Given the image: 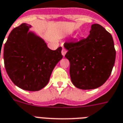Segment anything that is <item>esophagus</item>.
Wrapping results in <instances>:
<instances>
[{"label":"esophagus","mask_w":123,"mask_h":123,"mask_svg":"<svg viewBox=\"0 0 123 123\" xmlns=\"http://www.w3.org/2000/svg\"><path fill=\"white\" fill-rule=\"evenodd\" d=\"M66 52H67V50L66 49H62V51H61V53H62V55H63V56H64L65 55H66Z\"/></svg>","instance_id":"1"}]
</instances>
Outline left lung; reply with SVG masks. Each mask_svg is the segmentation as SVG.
Masks as SVG:
<instances>
[{
	"label": "left lung",
	"instance_id": "1",
	"mask_svg": "<svg viewBox=\"0 0 123 123\" xmlns=\"http://www.w3.org/2000/svg\"><path fill=\"white\" fill-rule=\"evenodd\" d=\"M65 55L70 62L71 80L76 87L95 89L104 83L111 74L116 59L112 37L98 24L91 26L86 38L66 42Z\"/></svg>",
	"mask_w": 123,
	"mask_h": 123
}]
</instances>
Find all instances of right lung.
I'll use <instances>...</instances> for the list:
<instances>
[{
	"instance_id": "obj_1",
	"label": "right lung",
	"mask_w": 123,
	"mask_h": 123,
	"mask_svg": "<svg viewBox=\"0 0 123 123\" xmlns=\"http://www.w3.org/2000/svg\"><path fill=\"white\" fill-rule=\"evenodd\" d=\"M31 27L23 23L13 29L2 57L7 73L14 85L34 92L47 85L53 69L63 56L61 47L50 50L42 38L29 31Z\"/></svg>"
}]
</instances>
